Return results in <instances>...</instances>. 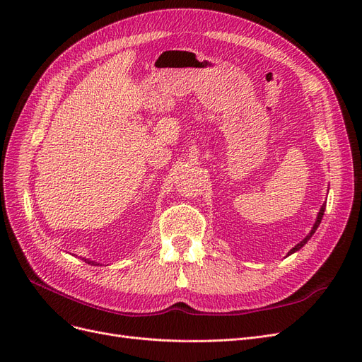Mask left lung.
I'll use <instances>...</instances> for the list:
<instances>
[{"mask_svg":"<svg viewBox=\"0 0 362 362\" xmlns=\"http://www.w3.org/2000/svg\"><path fill=\"white\" fill-rule=\"evenodd\" d=\"M325 208H326V205L323 204L322 205V208H320V211H319V214H317V218H315V223H314V226H313V229H311V233L308 234V235H306L303 240H302V242L300 243H298V245H296L290 252H288V254L287 255H291V254H294V252H298L303 245H306V242H308V240L313 237V234L315 233V229L317 228H319V225H320V222H322V218H323V214H325Z\"/></svg>","mask_w":362,"mask_h":362,"instance_id":"obj_1","label":"left lung"}]
</instances>
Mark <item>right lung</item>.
I'll return each instance as SVG.
<instances>
[{"label": "right lung", "mask_w": 362, "mask_h": 362, "mask_svg": "<svg viewBox=\"0 0 362 362\" xmlns=\"http://www.w3.org/2000/svg\"><path fill=\"white\" fill-rule=\"evenodd\" d=\"M83 259H84L86 262H89V264H95V262H93V261H90V259H86V258H83ZM95 266H96V264H95Z\"/></svg>", "instance_id": "right-lung-1"}]
</instances>
